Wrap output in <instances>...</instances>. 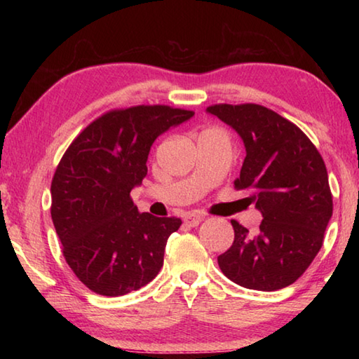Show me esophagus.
I'll list each match as a JSON object with an SVG mask.
<instances>
[{"mask_svg": "<svg viewBox=\"0 0 359 359\" xmlns=\"http://www.w3.org/2000/svg\"><path fill=\"white\" fill-rule=\"evenodd\" d=\"M203 220H204V218H203L201 215H198V214H188V215H185V218H184V222H185L187 226H191V228L198 226V224L201 223Z\"/></svg>", "mask_w": 359, "mask_h": 359, "instance_id": "34e87169", "label": "esophagus"}]
</instances>
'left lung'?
Masks as SVG:
<instances>
[{
    "mask_svg": "<svg viewBox=\"0 0 359 359\" xmlns=\"http://www.w3.org/2000/svg\"><path fill=\"white\" fill-rule=\"evenodd\" d=\"M205 112L231 126L245 147L238 190L250 191L263 222L257 234L238 222L234 242L218 257L224 276L241 287L276 291L307 269L332 217L326 166L309 137L271 109L217 104Z\"/></svg>",
    "mask_w": 359,
    "mask_h": 359,
    "instance_id": "1",
    "label": "left lung"
}]
</instances>
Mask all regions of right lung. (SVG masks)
<instances>
[{"instance_id": "right-lung-1", "label": "right lung", "mask_w": 359, "mask_h": 359, "mask_svg": "<svg viewBox=\"0 0 359 359\" xmlns=\"http://www.w3.org/2000/svg\"><path fill=\"white\" fill-rule=\"evenodd\" d=\"M191 111L137 106L107 112L66 150L50 187L52 220L66 263L85 287L123 296L154 280L180 218L139 212L133 188L147 175L158 136L190 120Z\"/></svg>"}]
</instances>
